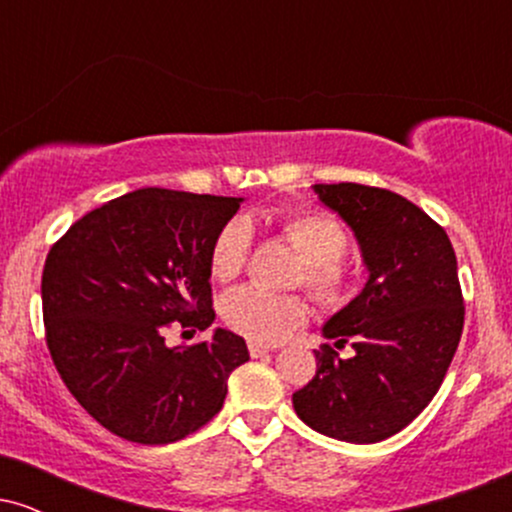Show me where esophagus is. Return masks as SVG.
<instances>
[{
  "label": "esophagus",
  "instance_id": "esophagus-1",
  "mask_svg": "<svg viewBox=\"0 0 512 512\" xmlns=\"http://www.w3.org/2000/svg\"><path fill=\"white\" fill-rule=\"evenodd\" d=\"M248 351H250L252 358H260V356H264V354H269V351H272V346H264V344L250 342V344H248Z\"/></svg>",
  "mask_w": 512,
  "mask_h": 512
}]
</instances>
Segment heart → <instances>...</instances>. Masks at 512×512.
Masks as SVG:
<instances>
[{"label":"heart","instance_id":"heart-1","mask_svg":"<svg viewBox=\"0 0 512 512\" xmlns=\"http://www.w3.org/2000/svg\"><path fill=\"white\" fill-rule=\"evenodd\" d=\"M286 243L303 260L301 281L325 308H339L349 301L354 274L344 262L349 233L332 214L320 209H291L279 219ZM252 228L245 219H231L216 233L209 252V269L216 281H233L250 260ZM221 317L233 332L257 344H276L289 337L308 317L301 296L240 286L221 301Z\"/></svg>","mask_w":512,"mask_h":512}]
</instances>
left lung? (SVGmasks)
Wrapping results in <instances>:
<instances>
[{"label":"left lung","mask_w":512,"mask_h":512,"mask_svg":"<svg viewBox=\"0 0 512 512\" xmlns=\"http://www.w3.org/2000/svg\"><path fill=\"white\" fill-rule=\"evenodd\" d=\"M325 207L349 223L368 281L322 327L334 345L315 351L317 373L293 392V409L315 431L346 443H378L428 407L462 337L457 257L443 226L383 187L315 185Z\"/></svg>","instance_id":"1"}]
</instances>
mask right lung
I'll list each match as a JSON object with an SVG mask.
<instances>
[{"label":"right lung","mask_w":512,"mask_h":512,"mask_svg":"<svg viewBox=\"0 0 512 512\" xmlns=\"http://www.w3.org/2000/svg\"><path fill=\"white\" fill-rule=\"evenodd\" d=\"M240 197L144 187L72 223L43 267L45 342L62 383L103 428L142 445L214 419L245 339L168 346L166 330L214 322L209 252Z\"/></svg>","instance_id":"right-lung-1"}]
</instances>
